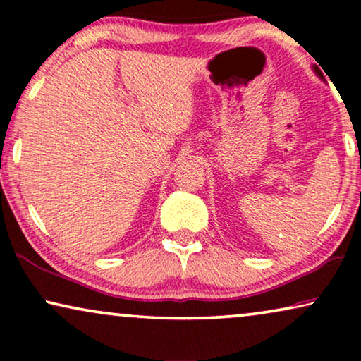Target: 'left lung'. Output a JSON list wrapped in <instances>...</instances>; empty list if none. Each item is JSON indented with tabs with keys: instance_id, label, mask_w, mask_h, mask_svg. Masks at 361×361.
Masks as SVG:
<instances>
[{
	"instance_id": "left-lung-1",
	"label": "left lung",
	"mask_w": 361,
	"mask_h": 361,
	"mask_svg": "<svg viewBox=\"0 0 361 361\" xmlns=\"http://www.w3.org/2000/svg\"><path fill=\"white\" fill-rule=\"evenodd\" d=\"M312 71L315 72V75H317V77L320 78V80H324V82H325V77H324V73L320 72V68H319L317 66H312Z\"/></svg>"
}]
</instances>
